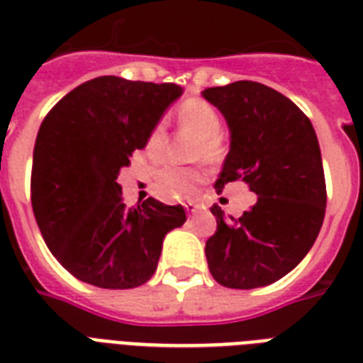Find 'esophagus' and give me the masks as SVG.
<instances>
[{
	"label": "esophagus",
	"mask_w": 363,
	"mask_h": 363,
	"mask_svg": "<svg viewBox=\"0 0 363 363\" xmlns=\"http://www.w3.org/2000/svg\"><path fill=\"white\" fill-rule=\"evenodd\" d=\"M184 209H186L188 215H194V213H198V211L201 209V205L196 203V201H186V203H184Z\"/></svg>",
	"instance_id": "obj_1"
}]
</instances>
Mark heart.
Listing matches in <instances>:
<instances>
[{
    "label": "heart",
    "instance_id": "obj_1",
    "mask_svg": "<svg viewBox=\"0 0 363 363\" xmlns=\"http://www.w3.org/2000/svg\"><path fill=\"white\" fill-rule=\"evenodd\" d=\"M177 122L184 130L196 133L198 143H194V160H205L209 164L220 162L224 156V143H222V118L218 111L203 99L190 98L182 101L177 111ZM165 125L162 122L154 124L145 139V152L148 158L156 160L164 150ZM205 173L196 165L167 164L154 171L152 184L154 192L162 199H181L192 196L203 182Z\"/></svg>",
    "mask_w": 363,
    "mask_h": 363
}]
</instances>
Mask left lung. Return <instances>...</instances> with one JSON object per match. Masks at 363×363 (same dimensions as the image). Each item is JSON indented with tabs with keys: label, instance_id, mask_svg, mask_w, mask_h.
Listing matches in <instances>:
<instances>
[{
	"label": "left lung",
	"instance_id": "left-lung-1",
	"mask_svg": "<svg viewBox=\"0 0 363 363\" xmlns=\"http://www.w3.org/2000/svg\"><path fill=\"white\" fill-rule=\"evenodd\" d=\"M232 131L216 194L242 181L256 203L224 220L218 205L215 235L205 242L213 279L235 290L267 286L309 252L326 213V179L315 128L286 96L252 81L203 90Z\"/></svg>",
	"mask_w": 363,
	"mask_h": 363
}]
</instances>
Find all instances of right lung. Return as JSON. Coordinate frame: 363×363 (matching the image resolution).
<instances>
[{
    "label": "right lung",
    "instance_id": "1",
    "mask_svg": "<svg viewBox=\"0 0 363 363\" xmlns=\"http://www.w3.org/2000/svg\"><path fill=\"white\" fill-rule=\"evenodd\" d=\"M173 82L98 77L48 111L31 164V207L52 256L79 281L109 290L154 275L165 233L186 222L181 205L154 198L125 207L116 182L165 107Z\"/></svg>",
    "mask_w": 363,
    "mask_h": 363
}]
</instances>
